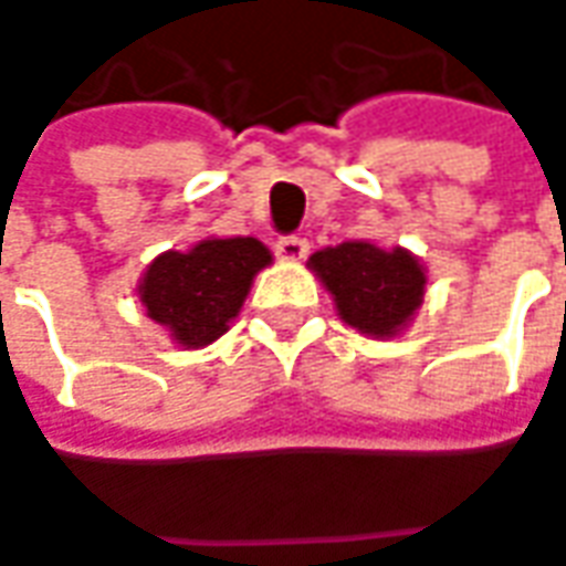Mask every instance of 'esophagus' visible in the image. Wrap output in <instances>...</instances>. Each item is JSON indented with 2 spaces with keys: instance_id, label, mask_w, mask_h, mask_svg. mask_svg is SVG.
<instances>
[{
  "instance_id": "1",
  "label": "esophagus",
  "mask_w": 566,
  "mask_h": 566,
  "mask_svg": "<svg viewBox=\"0 0 566 566\" xmlns=\"http://www.w3.org/2000/svg\"><path fill=\"white\" fill-rule=\"evenodd\" d=\"M275 252H279V259H284V262H301V259H307L311 243L301 240V237H282V240L275 243Z\"/></svg>"
}]
</instances>
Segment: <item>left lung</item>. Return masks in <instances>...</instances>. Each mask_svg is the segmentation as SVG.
Returning a JSON list of instances; mask_svg holds the SVG:
<instances>
[{
	"label": "left lung",
	"mask_w": 566,
	"mask_h": 566,
	"mask_svg": "<svg viewBox=\"0 0 566 566\" xmlns=\"http://www.w3.org/2000/svg\"><path fill=\"white\" fill-rule=\"evenodd\" d=\"M307 269L329 291L339 319L368 339L400 336L426 297V265L403 247L349 240L316 250Z\"/></svg>",
	"instance_id": "8db88e82"
}]
</instances>
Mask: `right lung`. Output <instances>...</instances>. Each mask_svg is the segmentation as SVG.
I'll return each instance as SVG.
<instances>
[{
	"label": "right lung",
	"instance_id": "1",
	"mask_svg": "<svg viewBox=\"0 0 566 566\" xmlns=\"http://www.w3.org/2000/svg\"><path fill=\"white\" fill-rule=\"evenodd\" d=\"M272 265L255 237H205L191 250L159 252L137 284L153 323L182 349H205L237 319L252 282Z\"/></svg>",
	"mask_w": 566,
	"mask_h": 566
}]
</instances>
